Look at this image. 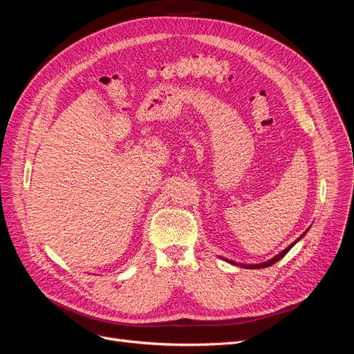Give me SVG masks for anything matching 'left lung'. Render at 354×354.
Segmentation results:
<instances>
[{
	"mask_svg": "<svg viewBox=\"0 0 354 354\" xmlns=\"http://www.w3.org/2000/svg\"><path fill=\"white\" fill-rule=\"evenodd\" d=\"M303 236H304V234H301V236H299V238H298V239H297L295 242H298V241H299V239H301ZM295 242H294V243H295ZM294 243H291V245H289L286 250H283V251H282L281 254H277V255L274 257V259L269 260V261H267V263H261V264H248V266H245V264H242V266H243V267H248V269H264V267H270L272 264H274V263H277V261H279L281 259H283V257H285V255L288 254V251L292 248V246H294ZM233 264H234V263H233Z\"/></svg>",
	"mask_w": 354,
	"mask_h": 354,
	"instance_id": "8db88e82",
	"label": "left lung"
}]
</instances>
